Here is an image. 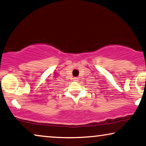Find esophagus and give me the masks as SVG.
<instances>
[{"instance_id": "obj_1", "label": "esophagus", "mask_w": 146, "mask_h": 146, "mask_svg": "<svg viewBox=\"0 0 146 146\" xmlns=\"http://www.w3.org/2000/svg\"><path fill=\"white\" fill-rule=\"evenodd\" d=\"M73 79H74L73 80L74 81H78V80H79V78H78V77H75Z\"/></svg>"}]
</instances>
